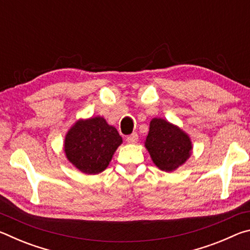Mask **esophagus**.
<instances>
[{
	"instance_id": "obj_1",
	"label": "esophagus",
	"mask_w": 250,
	"mask_h": 250,
	"mask_svg": "<svg viewBox=\"0 0 250 250\" xmlns=\"http://www.w3.org/2000/svg\"><path fill=\"white\" fill-rule=\"evenodd\" d=\"M125 141L128 142V143H130V145H133V143H135V142L138 141V134L137 133H132V134L128 135V137H126V139H125Z\"/></svg>"
}]
</instances>
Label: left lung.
<instances>
[{
	"label": "left lung",
	"instance_id": "obj_1",
	"mask_svg": "<svg viewBox=\"0 0 250 250\" xmlns=\"http://www.w3.org/2000/svg\"><path fill=\"white\" fill-rule=\"evenodd\" d=\"M145 146L153 163L164 172L175 171L183 166L193 149L189 135L162 118L151 120Z\"/></svg>",
	"mask_w": 250,
	"mask_h": 250
}]
</instances>
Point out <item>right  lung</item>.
<instances>
[{"label":"right lung","instance_id":"right-lung-1","mask_svg":"<svg viewBox=\"0 0 250 250\" xmlns=\"http://www.w3.org/2000/svg\"><path fill=\"white\" fill-rule=\"evenodd\" d=\"M121 143L122 138L115 126L98 116L75 122L66 133L64 152L77 170L95 175L108 167Z\"/></svg>","mask_w":250,"mask_h":250}]
</instances>
